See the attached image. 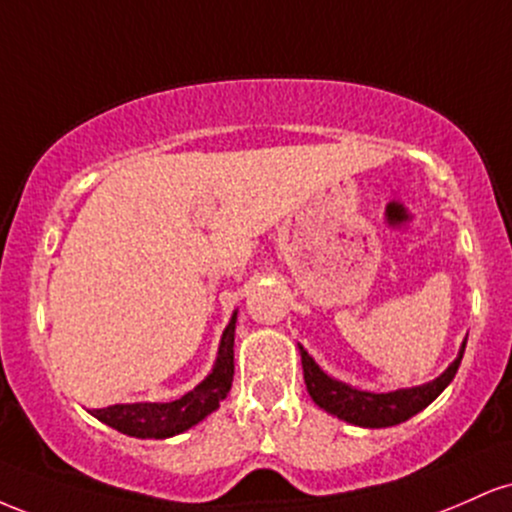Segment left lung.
I'll use <instances>...</instances> for the list:
<instances>
[{
	"label": "left lung",
	"mask_w": 512,
	"mask_h": 512,
	"mask_svg": "<svg viewBox=\"0 0 512 512\" xmlns=\"http://www.w3.org/2000/svg\"><path fill=\"white\" fill-rule=\"evenodd\" d=\"M464 346H467V339L462 342V349L455 361H452L436 380H431V383L407 387V390L380 392V395L378 392L356 390V387L330 378L325 370L317 366L315 358L310 356L301 344H298V349H301L305 387H308L310 397H313L317 407L325 409L327 414H334L337 419L349 421V424L354 426L387 428L402 424V421L419 414L421 409H426L428 404L452 383V378H455L457 368H460L462 363Z\"/></svg>",
	"instance_id": "obj_1"
}]
</instances>
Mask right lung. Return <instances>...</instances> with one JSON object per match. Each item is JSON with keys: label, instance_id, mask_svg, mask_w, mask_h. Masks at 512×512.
<instances>
[{"label": "right lung", "instance_id": "obj_1", "mask_svg": "<svg viewBox=\"0 0 512 512\" xmlns=\"http://www.w3.org/2000/svg\"><path fill=\"white\" fill-rule=\"evenodd\" d=\"M236 317L223 330L219 356L207 378L195 390L182 395L175 402H134V404H113L105 409H93L91 414L98 421L108 424L115 431L134 438H170L187 431L211 411L219 409L221 399H226L233 383V339H236Z\"/></svg>", "mask_w": 512, "mask_h": 512}]
</instances>
